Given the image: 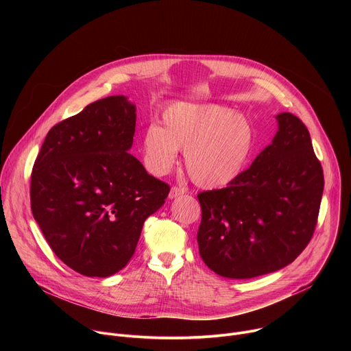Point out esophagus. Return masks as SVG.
<instances>
[{"mask_svg":"<svg viewBox=\"0 0 351 351\" xmlns=\"http://www.w3.org/2000/svg\"><path fill=\"white\" fill-rule=\"evenodd\" d=\"M186 193V190L184 189H182V187H176V186H173L171 190H169V198L171 199H173V198H176V197H179V195H183Z\"/></svg>","mask_w":351,"mask_h":351,"instance_id":"1","label":"esophagus"}]
</instances>
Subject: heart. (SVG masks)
I'll return each instance as SVG.
<instances>
[{
    "label": "heart",
    "instance_id": "b5f03b06",
    "mask_svg": "<svg viewBox=\"0 0 351 351\" xmlns=\"http://www.w3.org/2000/svg\"><path fill=\"white\" fill-rule=\"evenodd\" d=\"M162 125L149 123L141 133V158L154 176L167 175L184 149L190 179L203 189L233 183L252 158L256 134L244 115L218 104L178 101L162 112Z\"/></svg>",
    "mask_w": 351,
    "mask_h": 351
}]
</instances>
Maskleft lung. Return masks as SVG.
I'll return each instance as SVG.
<instances>
[{
	"instance_id": "left-lung-1",
	"label": "left lung",
	"mask_w": 351,
	"mask_h": 351,
	"mask_svg": "<svg viewBox=\"0 0 351 351\" xmlns=\"http://www.w3.org/2000/svg\"><path fill=\"white\" fill-rule=\"evenodd\" d=\"M272 143L233 183L199 193V256L219 276L250 279L293 263L313 237L324 172L306 125L278 114Z\"/></svg>"
}]
</instances>
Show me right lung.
<instances>
[{
  "label": "right lung",
  "instance_id": "1",
  "mask_svg": "<svg viewBox=\"0 0 351 351\" xmlns=\"http://www.w3.org/2000/svg\"><path fill=\"white\" fill-rule=\"evenodd\" d=\"M134 128L128 97L98 99L49 130L34 162L33 217L56 256L84 276L125 268L168 197L169 186L129 154Z\"/></svg>",
  "mask_w": 351,
  "mask_h": 351
}]
</instances>
